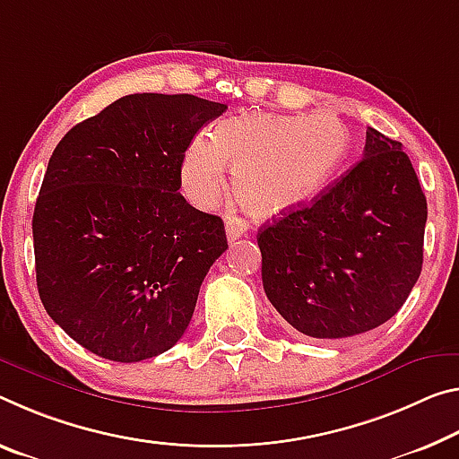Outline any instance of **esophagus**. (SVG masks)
Segmentation results:
<instances>
[{
  "label": "esophagus",
  "instance_id": "34e87169",
  "mask_svg": "<svg viewBox=\"0 0 459 459\" xmlns=\"http://www.w3.org/2000/svg\"><path fill=\"white\" fill-rule=\"evenodd\" d=\"M224 224H227L224 229H227V238L230 243L237 241L238 237H243L247 229H249V222H247L245 218H238V216H229L227 222H224Z\"/></svg>",
  "mask_w": 459,
  "mask_h": 459
}]
</instances>
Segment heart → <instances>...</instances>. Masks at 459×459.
Segmentation results:
<instances>
[{
  "label": "heart",
  "instance_id": "obj_1",
  "mask_svg": "<svg viewBox=\"0 0 459 459\" xmlns=\"http://www.w3.org/2000/svg\"><path fill=\"white\" fill-rule=\"evenodd\" d=\"M349 149L337 116L245 114L222 120L212 136H195L181 161L187 200L208 208L227 190L235 169L237 200L257 216H275L321 190Z\"/></svg>",
  "mask_w": 459,
  "mask_h": 459
}]
</instances>
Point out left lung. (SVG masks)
Returning <instances> with one entry per match:
<instances>
[{
	"instance_id": "8db88e82",
	"label": "left lung",
	"mask_w": 459,
	"mask_h": 459,
	"mask_svg": "<svg viewBox=\"0 0 459 459\" xmlns=\"http://www.w3.org/2000/svg\"><path fill=\"white\" fill-rule=\"evenodd\" d=\"M427 198L403 144L366 130L363 157L308 206L261 227V280L283 321L315 339L396 315L423 267Z\"/></svg>"
}]
</instances>
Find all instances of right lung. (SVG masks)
Segmentation results:
<instances>
[{"mask_svg":"<svg viewBox=\"0 0 459 459\" xmlns=\"http://www.w3.org/2000/svg\"><path fill=\"white\" fill-rule=\"evenodd\" d=\"M227 106L190 93H130L56 144L34 206L36 286L87 351L133 363L167 351L192 321L222 218L178 190L187 144Z\"/></svg>","mask_w":459,"mask_h":459,"instance_id":"add662e5","label":"right lung"}]
</instances>
